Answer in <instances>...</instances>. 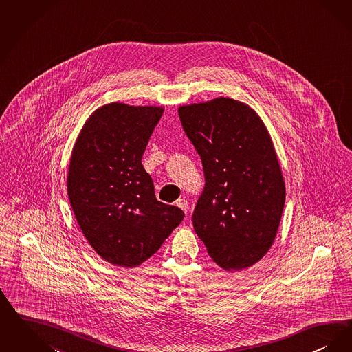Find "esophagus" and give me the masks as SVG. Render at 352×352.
<instances>
[{
    "mask_svg": "<svg viewBox=\"0 0 352 352\" xmlns=\"http://www.w3.org/2000/svg\"><path fill=\"white\" fill-rule=\"evenodd\" d=\"M175 204H177V207H179L184 213H187V211H188V203H187L186 199H178V200L175 201Z\"/></svg>",
    "mask_w": 352,
    "mask_h": 352,
    "instance_id": "esophagus-1",
    "label": "esophagus"
}]
</instances>
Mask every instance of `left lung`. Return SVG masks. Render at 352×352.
Segmentation results:
<instances>
[{
	"mask_svg": "<svg viewBox=\"0 0 352 352\" xmlns=\"http://www.w3.org/2000/svg\"><path fill=\"white\" fill-rule=\"evenodd\" d=\"M178 113L206 178L194 229L220 267H250L270 250L285 203L267 128L248 104L224 97L181 106Z\"/></svg>",
	"mask_w": 352,
	"mask_h": 352,
	"instance_id": "obj_1",
	"label": "left lung"
}]
</instances>
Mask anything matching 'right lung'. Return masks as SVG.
Returning <instances> with one entry per match:
<instances>
[{
    "instance_id": "obj_1",
    "label": "right lung",
    "mask_w": 352,
    "mask_h": 352,
    "mask_svg": "<svg viewBox=\"0 0 352 352\" xmlns=\"http://www.w3.org/2000/svg\"><path fill=\"white\" fill-rule=\"evenodd\" d=\"M162 113L153 106L104 104L86 120L72 152V210L91 248L115 266H139L184 217L155 199L141 164Z\"/></svg>"
}]
</instances>
